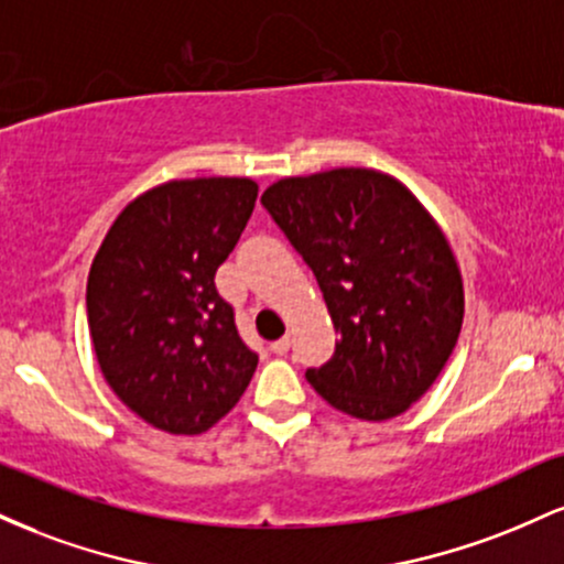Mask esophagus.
I'll use <instances>...</instances> for the list:
<instances>
[{
    "instance_id": "esophagus-1",
    "label": "esophagus",
    "mask_w": 564,
    "mask_h": 564,
    "mask_svg": "<svg viewBox=\"0 0 564 564\" xmlns=\"http://www.w3.org/2000/svg\"><path fill=\"white\" fill-rule=\"evenodd\" d=\"M289 345H291L289 336H281V339H278V341H273V345H270V349H273L275 355H286V352H289Z\"/></svg>"
}]
</instances>
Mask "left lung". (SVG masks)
Listing matches in <instances>:
<instances>
[{"instance_id": "8db88e82", "label": "left lung", "mask_w": 564, "mask_h": 564, "mask_svg": "<svg viewBox=\"0 0 564 564\" xmlns=\"http://www.w3.org/2000/svg\"><path fill=\"white\" fill-rule=\"evenodd\" d=\"M262 204L318 278L339 334L334 358L307 371L313 390L364 422L400 416L462 334V270L435 217L366 166L283 177Z\"/></svg>"}]
</instances>
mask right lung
I'll return each instance as SVG.
<instances>
[{
  "instance_id": "right-lung-1",
  "label": "right lung",
  "mask_w": 564,
  "mask_h": 564,
  "mask_svg": "<svg viewBox=\"0 0 564 564\" xmlns=\"http://www.w3.org/2000/svg\"><path fill=\"white\" fill-rule=\"evenodd\" d=\"M249 177L170 180L129 200L97 249L87 321L116 398L170 435H200L241 400L257 355L215 273L254 212Z\"/></svg>"
}]
</instances>
